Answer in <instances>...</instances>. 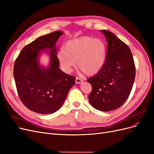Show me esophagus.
Wrapping results in <instances>:
<instances>
[{
    "label": "esophagus",
    "mask_w": 154,
    "mask_h": 154,
    "mask_svg": "<svg viewBox=\"0 0 154 154\" xmlns=\"http://www.w3.org/2000/svg\"><path fill=\"white\" fill-rule=\"evenodd\" d=\"M82 80L81 79H79V78H78V77H77L76 79H75V82L77 83V84H81V83H82Z\"/></svg>",
    "instance_id": "obj_1"
}]
</instances>
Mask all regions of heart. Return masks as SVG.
Instances as JSON below:
<instances>
[{"label":"heart","instance_id":"obj_1","mask_svg":"<svg viewBox=\"0 0 154 154\" xmlns=\"http://www.w3.org/2000/svg\"><path fill=\"white\" fill-rule=\"evenodd\" d=\"M107 45L102 39L81 36L68 40L57 53L63 70L70 73L75 66L88 76L95 75L106 63Z\"/></svg>","mask_w":154,"mask_h":154}]
</instances>
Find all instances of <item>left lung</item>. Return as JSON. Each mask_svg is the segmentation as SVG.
I'll list each match as a JSON object with an SVG mask.
<instances>
[{"label": "left lung", "mask_w": 154, "mask_h": 154, "mask_svg": "<svg viewBox=\"0 0 154 154\" xmlns=\"http://www.w3.org/2000/svg\"><path fill=\"white\" fill-rule=\"evenodd\" d=\"M101 32L107 42L106 63L87 81L92 86L88 97L91 105L106 112L116 109L127 100L134 82L136 68L129 47L112 32Z\"/></svg>", "instance_id": "1"}]
</instances>
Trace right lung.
<instances>
[{
	"label": "right lung",
	"mask_w": 154,
	"mask_h": 154,
	"mask_svg": "<svg viewBox=\"0 0 154 154\" xmlns=\"http://www.w3.org/2000/svg\"><path fill=\"white\" fill-rule=\"evenodd\" d=\"M63 34L57 31L38 38L22 49L14 62L13 75L19 97L33 112L48 115L57 111L75 83V77L59 68L56 42ZM42 53L49 56L47 67L39 63Z\"/></svg>",
	"instance_id": "1"
}]
</instances>
